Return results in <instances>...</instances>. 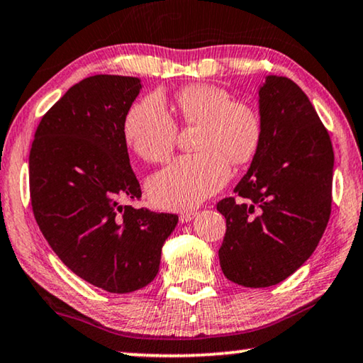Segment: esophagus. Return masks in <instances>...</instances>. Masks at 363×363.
I'll return each mask as SVG.
<instances>
[{
    "label": "esophagus",
    "mask_w": 363,
    "mask_h": 363,
    "mask_svg": "<svg viewBox=\"0 0 363 363\" xmlns=\"http://www.w3.org/2000/svg\"><path fill=\"white\" fill-rule=\"evenodd\" d=\"M194 216H196V212H182L179 215V218H181L182 223H187V221H191Z\"/></svg>",
    "instance_id": "esophagus-1"
}]
</instances>
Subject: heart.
Returning a JSON list of instances; mask_svg holds the SVG:
<instances>
[{"instance_id":"heart-1","label":"heart","mask_w":363,"mask_h":363,"mask_svg":"<svg viewBox=\"0 0 363 363\" xmlns=\"http://www.w3.org/2000/svg\"><path fill=\"white\" fill-rule=\"evenodd\" d=\"M184 125L199 127L196 155L176 158L147 182L150 199L161 208H192L213 196L230 177V163L247 164L262 142V121L250 102L233 99L213 84H192L176 96ZM123 140L138 158L161 163L171 155L177 125L158 94L130 107L122 123Z\"/></svg>"}]
</instances>
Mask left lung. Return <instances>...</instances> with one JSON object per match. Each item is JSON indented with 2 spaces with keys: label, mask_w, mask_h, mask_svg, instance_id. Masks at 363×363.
I'll return each mask as SVG.
<instances>
[{
  "label": "left lung",
  "mask_w": 363,
  "mask_h": 363,
  "mask_svg": "<svg viewBox=\"0 0 363 363\" xmlns=\"http://www.w3.org/2000/svg\"><path fill=\"white\" fill-rule=\"evenodd\" d=\"M262 142L251 167L216 210L226 218L218 250L225 277L262 289L301 267L326 230L334 151L298 84L267 77L259 89Z\"/></svg>",
  "instance_id": "1"
}]
</instances>
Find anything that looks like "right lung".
Masks as SVG:
<instances>
[{
  "label": "right lung",
  "instance_id": "right-lung-1",
  "mask_svg": "<svg viewBox=\"0 0 363 363\" xmlns=\"http://www.w3.org/2000/svg\"><path fill=\"white\" fill-rule=\"evenodd\" d=\"M142 83L94 74L65 93L35 130L30 203L53 252L91 285L130 294L156 277L177 215L122 205L140 200L122 123Z\"/></svg>",
  "mask_w": 363,
  "mask_h": 363
}]
</instances>
